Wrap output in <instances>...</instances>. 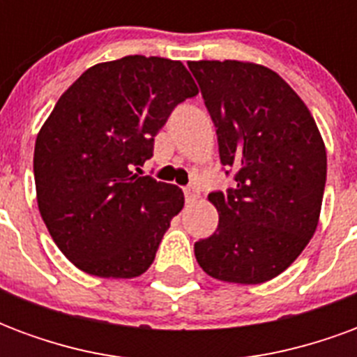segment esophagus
I'll list each match as a JSON object with an SVG mask.
<instances>
[{"label":"esophagus","mask_w":357,"mask_h":357,"mask_svg":"<svg viewBox=\"0 0 357 357\" xmlns=\"http://www.w3.org/2000/svg\"><path fill=\"white\" fill-rule=\"evenodd\" d=\"M183 193H185L187 202H195L197 199H199V191H197V187H193V185L185 187V189H183Z\"/></svg>","instance_id":"obj_1"}]
</instances>
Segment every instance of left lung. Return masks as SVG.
<instances>
[{"label":"left lung","mask_w":357,"mask_h":357,"mask_svg":"<svg viewBox=\"0 0 357 357\" xmlns=\"http://www.w3.org/2000/svg\"><path fill=\"white\" fill-rule=\"evenodd\" d=\"M220 160L235 187L210 193L220 224L195 243L197 262L225 283L260 284L283 273L314 237L327 178L312 112L271 68L248 61H191Z\"/></svg>","instance_id":"obj_1"}]
</instances>
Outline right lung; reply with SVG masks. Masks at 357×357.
Returning <instances> with one entry per match:
<instances>
[{
  "label": "right lung",
  "mask_w": 357,
  "mask_h": 357,
  "mask_svg": "<svg viewBox=\"0 0 357 357\" xmlns=\"http://www.w3.org/2000/svg\"><path fill=\"white\" fill-rule=\"evenodd\" d=\"M199 93L181 61L130 55L91 66L36 137L38 208L61 252L105 279L145 273L183 208L178 185L139 176L176 105Z\"/></svg>",
  "instance_id": "1"
}]
</instances>
